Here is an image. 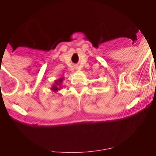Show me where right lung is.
<instances>
[{
  "mask_svg": "<svg viewBox=\"0 0 156 156\" xmlns=\"http://www.w3.org/2000/svg\"><path fill=\"white\" fill-rule=\"evenodd\" d=\"M64 80L63 78H60L57 80H55L54 81V84L52 85V87L50 89L53 91V92H57L58 90L62 88V81Z\"/></svg>",
  "mask_w": 156,
  "mask_h": 156,
  "instance_id": "1",
  "label": "right lung"
}]
</instances>
